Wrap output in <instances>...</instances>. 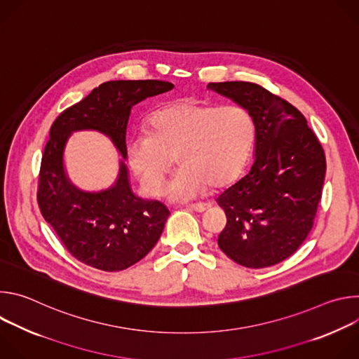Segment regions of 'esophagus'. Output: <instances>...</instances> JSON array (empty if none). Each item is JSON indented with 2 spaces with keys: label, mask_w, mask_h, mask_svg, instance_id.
Listing matches in <instances>:
<instances>
[{
  "label": "esophagus",
  "mask_w": 359,
  "mask_h": 359,
  "mask_svg": "<svg viewBox=\"0 0 359 359\" xmlns=\"http://www.w3.org/2000/svg\"><path fill=\"white\" fill-rule=\"evenodd\" d=\"M190 210L196 212V213H204L208 212L210 209V204L208 203H198V204H191V206H189Z\"/></svg>",
  "instance_id": "1"
}]
</instances>
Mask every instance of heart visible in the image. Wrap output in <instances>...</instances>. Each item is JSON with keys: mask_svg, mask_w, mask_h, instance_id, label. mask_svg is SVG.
Returning a JSON list of instances; mask_svg holds the SVG:
<instances>
[{"mask_svg": "<svg viewBox=\"0 0 359 359\" xmlns=\"http://www.w3.org/2000/svg\"><path fill=\"white\" fill-rule=\"evenodd\" d=\"M254 136L252 118L241 107L179 100L153 114L149 130L130 136L126 161L143 190L156 196L176 156L179 169L166 196L186 203L206 193L209 186L230 183L244 168Z\"/></svg>", "mask_w": 359, "mask_h": 359, "instance_id": "b5f03b06", "label": "heart"}]
</instances>
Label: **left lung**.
I'll list each match as a JSON object with an SVG mask.
<instances>
[{"label": "left lung", "mask_w": 359, "mask_h": 359, "mask_svg": "<svg viewBox=\"0 0 359 359\" xmlns=\"http://www.w3.org/2000/svg\"><path fill=\"white\" fill-rule=\"evenodd\" d=\"M252 118L254 162L248 173L216 198L227 224L219 247L248 269L288 259L310 234L325 179V155L304 115L251 82H215Z\"/></svg>", "instance_id": "8db88e82"}]
</instances>
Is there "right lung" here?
<instances>
[{
    "mask_svg": "<svg viewBox=\"0 0 359 359\" xmlns=\"http://www.w3.org/2000/svg\"><path fill=\"white\" fill-rule=\"evenodd\" d=\"M173 88L170 82L155 79L109 81L64 111L50 128L41 163L38 204L45 222L81 263L102 271H121L142 260L158 243L170 213L161 201L133 193L125 163L126 128L136 104ZM81 130L108 135L121 153L117 180L108 189H79L66 173V143Z\"/></svg>",
    "mask_w": 359,
    "mask_h": 359,
    "instance_id": "obj_1",
    "label": "right lung"
}]
</instances>
